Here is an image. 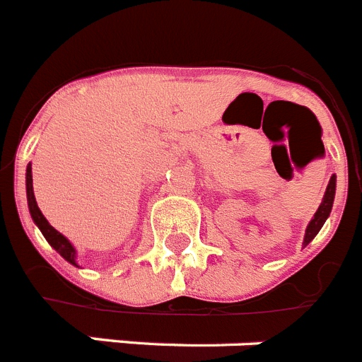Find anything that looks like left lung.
Returning <instances> with one entry per match:
<instances>
[{
	"label": "left lung",
	"instance_id": "left-lung-1",
	"mask_svg": "<svg viewBox=\"0 0 362 362\" xmlns=\"http://www.w3.org/2000/svg\"><path fill=\"white\" fill-rule=\"evenodd\" d=\"M334 191H337V175H333L329 178V184H327V189L324 193V199H322V204L318 206L314 217L310 219L308 223L307 230H305V238H303V247H307L308 243L313 242L314 236L318 234L320 228L324 227V223L327 221L329 214H331V208H333V202H334Z\"/></svg>",
	"mask_w": 362,
	"mask_h": 362
}]
</instances>
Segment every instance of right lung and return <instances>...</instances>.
Here are the masks:
<instances>
[{
    "mask_svg": "<svg viewBox=\"0 0 362 362\" xmlns=\"http://www.w3.org/2000/svg\"><path fill=\"white\" fill-rule=\"evenodd\" d=\"M25 193H28V206H29V214H31V219H33L35 225L40 228L42 236L48 240L49 245H52V247H54L55 251H57L59 255L64 258V260H66V262L78 266V264H76L74 245H72V243H70L69 240H66V238L61 234V232H57L54 227H52V225H49L48 219L42 216V211H40V208H38L37 201H35L33 173H31V163H29L28 169H25Z\"/></svg>",
    "mask_w": 362,
    "mask_h": 362,
    "instance_id": "right-lung-1",
    "label": "right lung"
}]
</instances>
